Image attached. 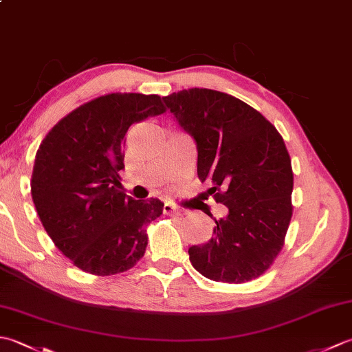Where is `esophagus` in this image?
<instances>
[{"instance_id": "1", "label": "esophagus", "mask_w": 352, "mask_h": 352, "mask_svg": "<svg viewBox=\"0 0 352 352\" xmlns=\"http://www.w3.org/2000/svg\"><path fill=\"white\" fill-rule=\"evenodd\" d=\"M163 212L169 213V214H184V210H182L180 207H177L174 204H170V203H164Z\"/></svg>"}]
</instances>
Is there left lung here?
<instances>
[{
	"mask_svg": "<svg viewBox=\"0 0 352 352\" xmlns=\"http://www.w3.org/2000/svg\"><path fill=\"white\" fill-rule=\"evenodd\" d=\"M164 106L198 149V177L212 182L228 208L213 236L189 248L206 278L245 283L267 271L283 248L292 218L290 157L275 126L228 94L193 87L163 96Z\"/></svg>",
	"mask_w": 352,
	"mask_h": 352,
	"instance_id": "left-lung-1",
	"label": "left lung"
}]
</instances>
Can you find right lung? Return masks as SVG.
I'll use <instances>...</instances> for the list:
<instances>
[{
  "instance_id": "add662e5",
  "label": "right lung",
  "mask_w": 352,
  "mask_h": 352,
  "mask_svg": "<svg viewBox=\"0 0 352 352\" xmlns=\"http://www.w3.org/2000/svg\"><path fill=\"white\" fill-rule=\"evenodd\" d=\"M164 110L159 95H104L65 116L37 149L34 207L51 241L81 271L113 275L144 257L145 226L164 204L126 197L119 170L130 126Z\"/></svg>"
}]
</instances>
